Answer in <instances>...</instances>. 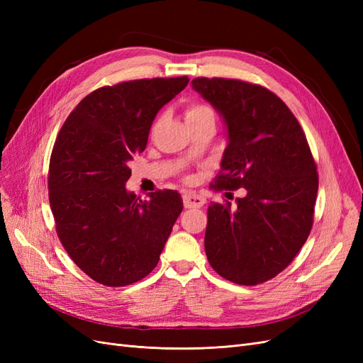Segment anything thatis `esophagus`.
<instances>
[{
  "label": "esophagus",
  "mask_w": 363,
  "mask_h": 363,
  "mask_svg": "<svg viewBox=\"0 0 363 363\" xmlns=\"http://www.w3.org/2000/svg\"><path fill=\"white\" fill-rule=\"evenodd\" d=\"M206 203L204 196H200L196 194H184L183 195V204L188 208H199Z\"/></svg>",
  "instance_id": "esophagus-1"
}]
</instances>
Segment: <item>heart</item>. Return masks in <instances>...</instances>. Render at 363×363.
Listing matches in <instances>:
<instances>
[{
    "label": "heart",
    "mask_w": 363,
    "mask_h": 363,
    "mask_svg": "<svg viewBox=\"0 0 363 363\" xmlns=\"http://www.w3.org/2000/svg\"><path fill=\"white\" fill-rule=\"evenodd\" d=\"M186 121L188 124H196L201 123L204 119H215V112L212 107H208L207 104L203 103H192L188 107H186Z\"/></svg>",
    "instance_id": "1"
}]
</instances>
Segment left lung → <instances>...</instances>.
<instances>
[{
    "mask_svg": "<svg viewBox=\"0 0 363 363\" xmlns=\"http://www.w3.org/2000/svg\"><path fill=\"white\" fill-rule=\"evenodd\" d=\"M224 118L228 145L215 189L247 195L207 208L204 236L211 267L238 284L276 277L304 245L313 224L318 172L298 121L260 84L235 79L192 80Z\"/></svg>",
    "mask_w": 363,
    "mask_h": 363,
    "instance_id": "obj_1",
    "label": "left lung"
}]
</instances>
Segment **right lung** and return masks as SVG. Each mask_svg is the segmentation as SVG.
<instances>
[{"instance_id":"1","label":"right lung","mask_w":363,"mask_h":363,"mask_svg":"<svg viewBox=\"0 0 363 363\" xmlns=\"http://www.w3.org/2000/svg\"><path fill=\"white\" fill-rule=\"evenodd\" d=\"M188 83L183 75L103 86L77 104L54 142L48 196L57 236L75 265L104 286L147 277L183 211L177 191L140 200L125 183L157 112Z\"/></svg>"}]
</instances>
